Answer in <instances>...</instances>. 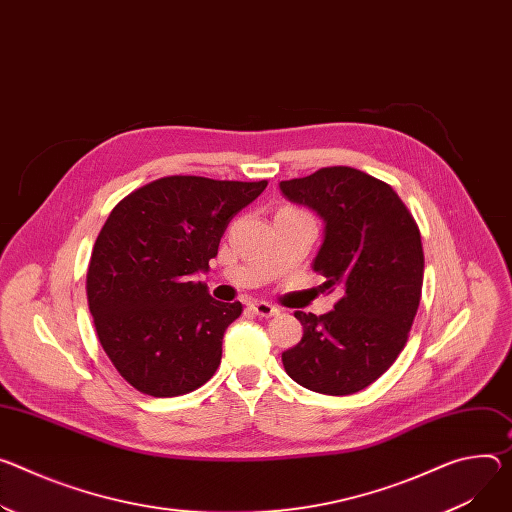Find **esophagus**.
Segmentation results:
<instances>
[{
    "label": "esophagus",
    "mask_w": 512,
    "mask_h": 512,
    "mask_svg": "<svg viewBox=\"0 0 512 512\" xmlns=\"http://www.w3.org/2000/svg\"><path fill=\"white\" fill-rule=\"evenodd\" d=\"M251 310H253L257 316H261V318H269V316L280 314V310H277L275 306H271L269 302H263V300L253 302V304H251Z\"/></svg>",
    "instance_id": "obj_1"
}]
</instances>
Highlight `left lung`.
Returning <instances> with one entry per match:
<instances>
[{
  "label": "left lung",
  "instance_id": "left-lung-1",
  "mask_svg": "<svg viewBox=\"0 0 512 512\" xmlns=\"http://www.w3.org/2000/svg\"><path fill=\"white\" fill-rule=\"evenodd\" d=\"M282 194L314 210L322 243L312 269L341 294L335 310L294 312L302 341L282 353L300 386L347 396L374 384L402 351L421 302V232L388 183L353 167H324L280 181Z\"/></svg>",
  "mask_w": 512,
  "mask_h": 512
}]
</instances>
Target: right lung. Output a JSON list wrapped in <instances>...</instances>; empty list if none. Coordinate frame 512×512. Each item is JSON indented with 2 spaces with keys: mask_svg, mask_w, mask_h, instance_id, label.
I'll use <instances>...</instances> for the list:
<instances>
[{
  "mask_svg": "<svg viewBox=\"0 0 512 512\" xmlns=\"http://www.w3.org/2000/svg\"><path fill=\"white\" fill-rule=\"evenodd\" d=\"M265 185L171 175L110 212L91 251L87 302L106 355L138 392L179 396L214 376L243 306L214 300L194 277L210 269L228 222Z\"/></svg>",
  "mask_w": 512,
  "mask_h": 512,
  "instance_id": "right-lung-1",
  "label": "right lung"
}]
</instances>
